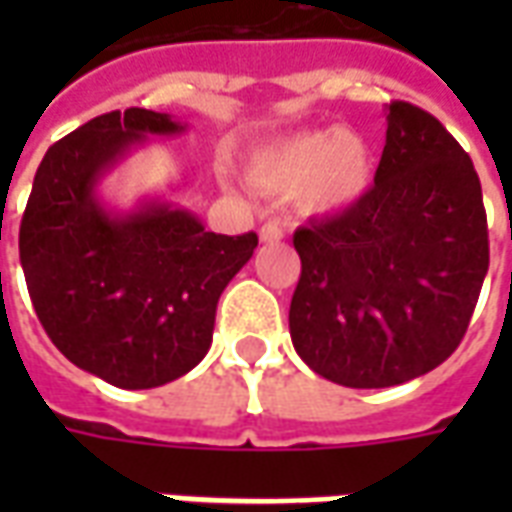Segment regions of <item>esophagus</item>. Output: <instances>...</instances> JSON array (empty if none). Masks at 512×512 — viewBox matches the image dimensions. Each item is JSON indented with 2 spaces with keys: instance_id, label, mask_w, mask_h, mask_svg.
Instances as JSON below:
<instances>
[{
  "instance_id": "obj_1",
  "label": "esophagus",
  "mask_w": 512,
  "mask_h": 512,
  "mask_svg": "<svg viewBox=\"0 0 512 512\" xmlns=\"http://www.w3.org/2000/svg\"><path fill=\"white\" fill-rule=\"evenodd\" d=\"M282 227H279L277 222H268V224H263V227H260V241H263V244H277V241H282Z\"/></svg>"
}]
</instances>
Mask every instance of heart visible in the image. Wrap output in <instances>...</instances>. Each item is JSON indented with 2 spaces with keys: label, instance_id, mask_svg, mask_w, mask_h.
Instances as JSON below:
<instances>
[{
  "label": "heart",
  "instance_id": "b5f03b06",
  "mask_svg": "<svg viewBox=\"0 0 512 512\" xmlns=\"http://www.w3.org/2000/svg\"><path fill=\"white\" fill-rule=\"evenodd\" d=\"M373 150L351 128L304 131L260 147L246 180L263 194L290 197L301 216H337L354 208L373 183Z\"/></svg>",
  "mask_w": 512,
  "mask_h": 512
}]
</instances>
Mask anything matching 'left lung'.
I'll return each mask as SVG.
<instances>
[{
    "mask_svg": "<svg viewBox=\"0 0 512 512\" xmlns=\"http://www.w3.org/2000/svg\"><path fill=\"white\" fill-rule=\"evenodd\" d=\"M293 246L290 340L310 370L351 389L425 376L458 348L488 274L472 158L436 117L395 101L373 189L299 227Z\"/></svg>",
    "mask_w": 512,
    "mask_h": 512,
    "instance_id": "left-lung-1",
    "label": "left lung"
}]
</instances>
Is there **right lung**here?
<instances>
[{
    "instance_id": "obj_1",
    "label": "right lung",
    "mask_w": 512,
    "mask_h": 512,
    "mask_svg": "<svg viewBox=\"0 0 512 512\" xmlns=\"http://www.w3.org/2000/svg\"><path fill=\"white\" fill-rule=\"evenodd\" d=\"M186 128L136 106L84 123L43 156L21 219V268L51 343L120 389H153L200 365L219 296L255 255V233H208L167 197L128 211L101 197V183L153 136Z\"/></svg>"
}]
</instances>
